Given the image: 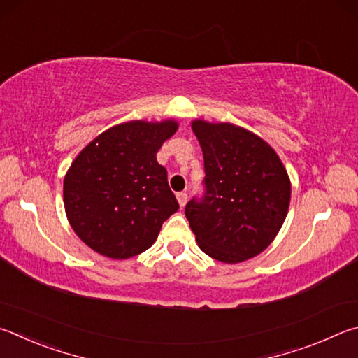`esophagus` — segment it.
<instances>
[{"label": "esophagus", "instance_id": "esophagus-1", "mask_svg": "<svg viewBox=\"0 0 358 358\" xmlns=\"http://www.w3.org/2000/svg\"><path fill=\"white\" fill-rule=\"evenodd\" d=\"M176 198H178V203L180 208H184V206L187 204V193L185 192H179L178 195H176Z\"/></svg>", "mask_w": 358, "mask_h": 358}]
</instances>
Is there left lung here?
I'll use <instances>...</instances> for the list:
<instances>
[{"instance_id":"obj_1","label":"left lung","mask_w":358,"mask_h":358,"mask_svg":"<svg viewBox=\"0 0 358 358\" xmlns=\"http://www.w3.org/2000/svg\"><path fill=\"white\" fill-rule=\"evenodd\" d=\"M204 155V195L185 217L206 255L227 264L271 245L287 215L289 176L268 144L239 125L192 122Z\"/></svg>"}]
</instances>
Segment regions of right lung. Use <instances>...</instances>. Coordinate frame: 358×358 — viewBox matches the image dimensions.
<instances>
[{"instance_id":"1","label":"right lung","mask_w":358,"mask_h":358,"mask_svg":"<svg viewBox=\"0 0 358 358\" xmlns=\"http://www.w3.org/2000/svg\"><path fill=\"white\" fill-rule=\"evenodd\" d=\"M178 130L173 119L115 125L87 144L64 178L67 220L81 241L111 259L152 245L179 209L157 152Z\"/></svg>"}]
</instances>
